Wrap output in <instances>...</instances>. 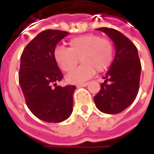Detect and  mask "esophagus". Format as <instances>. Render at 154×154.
Segmentation results:
<instances>
[{
	"mask_svg": "<svg viewBox=\"0 0 154 154\" xmlns=\"http://www.w3.org/2000/svg\"><path fill=\"white\" fill-rule=\"evenodd\" d=\"M88 85V82H85V83H80L77 85V87H83V86H86Z\"/></svg>",
	"mask_w": 154,
	"mask_h": 154,
	"instance_id": "1",
	"label": "esophagus"
}]
</instances>
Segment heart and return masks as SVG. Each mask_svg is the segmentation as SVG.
Here are the masks:
<instances>
[{
    "label": "heart",
    "mask_w": 154,
    "mask_h": 154,
    "mask_svg": "<svg viewBox=\"0 0 154 154\" xmlns=\"http://www.w3.org/2000/svg\"><path fill=\"white\" fill-rule=\"evenodd\" d=\"M114 53V45L109 38L88 33L70 39L68 48L56 46L54 59L63 72L69 73L77 66L80 58L82 64L67 77L70 83H80L91 78L96 70L103 72L109 68Z\"/></svg>",
    "instance_id": "1"
}]
</instances>
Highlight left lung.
I'll list each match as a JSON object with an SVG mask.
<instances>
[{
    "instance_id": "1",
    "label": "left lung",
    "mask_w": 154,
    "mask_h": 154,
    "mask_svg": "<svg viewBox=\"0 0 154 154\" xmlns=\"http://www.w3.org/2000/svg\"><path fill=\"white\" fill-rule=\"evenodd\" d=\"M97 30L106 33L114 42L116 56L103 76L105 81L93 99L102 112L117 114L133 103L138 94L141 64L136 46L126 36L113 28L101 27Z\"/></svg>"
}]
</instances>
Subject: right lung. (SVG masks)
Returning <instances> with one entry per match:
<instances>
[{
  "instance_id": "1",
  "label": "right lung",
  "mask_w": 154,
  "mask_h": 154,
  "mask_svg": "<svg viewBox=\"0 0 154 154\" xmlns=\"http://www.w3.org/2000/svg\"><path fill=\"white\" fill-rule=\"evenodd\" d=\"M68 32L48 29L26 46L20 57L19 82L27 107L33 115L47 122H61L73 109L76 86H57L63 78L54 59L58 42Z\"/></svg>"
}]
</instances>
